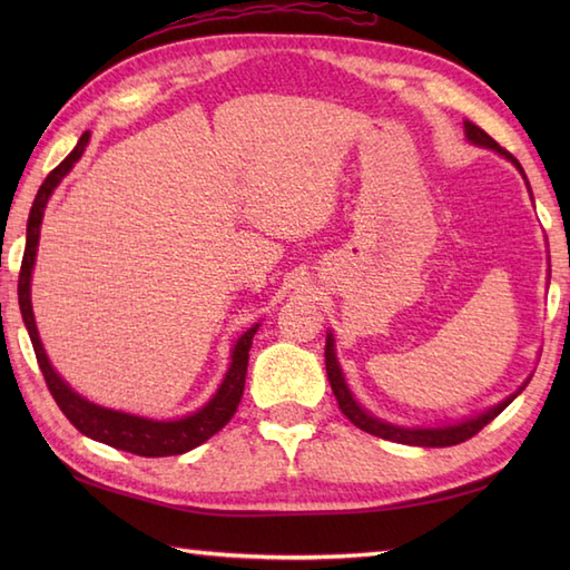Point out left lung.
<instances>
[{"instance_id": "8db88e82", "label": "left lung", "mask_w": 570, "mask_h": 570, "mask_svg": "<svg viewBox=\"0 0 570 570\" xmlns=\"http://www.w3.org/2000/svg\"><path fill=\"white\" fill-rule=\"evenodd\" d=\"M465 137H468L470 144H475V147L498 151L500 156H504L507 161L514 164L517 171L524 176L522 164H519L510 151L502 149L500 144L488 135V131H482L478 125L468 122V119H465ZM524 180H527V176H524ZM527 188H529V180H527ZM529 193H531V188H529ZM325 370H328V382L333 386V394L337 399V406H341L343 414L350 421H353L357 429L367 431L372 435H380V439H384V441H394V443H404V445H421V448H445V445H458V443L472 439V435H475L480 429H485L494 416H500L502 411L510 406L519 394L524 392V386L531 380L529 377L522 386H519L514 394L502 399L500 404L490 406L488 411H482V414H478V416L460 419L455 423H443V426H396V423L377 419L374 414H370L365 406L357 404V399L353 396V392H350V386L345 382V374L341 370V362H337L333 333L325 335Z\"/></svg>"}]
</instances>
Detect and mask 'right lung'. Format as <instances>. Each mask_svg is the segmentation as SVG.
I'll return each mask as SVG.
<instances>
[{
	"label": "right lung",
	"mask_w": 570,
	"mask_h": 570,
	"mask_svg": "<svg viewBox=\"0 0 570 570\" xmlns=\"http://www.w3.org/2000/svg\"><path fill=\"white\" fill-rule=\"evenodd\" d=\"M90 131L78 139L76 149H72L63 161H60L51 174L46 176L39 193H36L29 223H27V249H23L21 259V272H19V308L23 325H27L36 360H39V367L43 372V380L51 390L56 404L63 411L66 419L76 426L82 435H88L92 441H100L105 445L119 448V451L144 455V458H164V455H180L188 453L193 448H198L220 431L225 423L235 416L237 404L245 392V377H247V362H249V347L252 337L257 333L259 323H254L237 337L233 347V355H229V367L225 377L217 386L215 394L208 399V404L193 411L188 416L180 419H147L137 414H127V411L107 409L90 402V399L80 396L72 392L68 382L60 377L53 370L51 360H48L46 350L41 345L39 328H36L33 321V308H31V272L36 264V252H39V235H41V223H43V210L48 205V198L53 196L60 180H63L70 168L80 161V156L88 147Z\"/></svg>",
	"instance_id": "right-lung-1"
}]
</instances>
